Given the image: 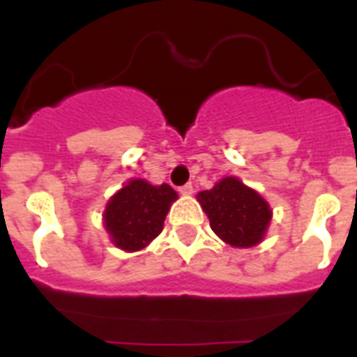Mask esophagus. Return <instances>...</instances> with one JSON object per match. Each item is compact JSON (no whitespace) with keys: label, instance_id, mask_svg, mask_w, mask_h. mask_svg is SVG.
Segmentation results:
<instances>
[{"label":"esophagus","instance_id":"34e87169","mask_svg":"<svg viewBox=\"0 0 357 357\" xmlns=\"http://www.w3.org/2000/svg\"><path fill=\"white\" fill-rule=\"evenodd\" d=\"M179 192H181L183 196H190L192 192H195V187H192L190 183H187V185H183V187H179Z\"/></svg>","mask_w":357,"mask_h":357}]
</instances>
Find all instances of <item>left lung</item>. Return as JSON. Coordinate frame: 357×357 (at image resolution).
<instances>
[{"label": "left lung", "mask_w": 357, "mask_h": 357, "mask_svg": "<svg viewBox=\"0 0 357 357\" xmlns=\"http://www.w3.org/2000/svg\"><path fill=\"white\" fill-rule=\"evenodd\" d=\"M198 202L209 218V226L234 248L259 244L271 226L268 202L235 176L222 178L209 190L198 192Z\"/></svg>", "instance_id": "8db88e82"}]
</instances>
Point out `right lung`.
<instances>
[{"label": "right lung", "instance_id": "obj_1", "mask_svg": "<svg viewBox=\"0 0 357 357\" xmlns=\"http://www.w3.org/2000/svg\"><path fill=\"white\" fill-rule=\"evenodd\" d=\"M176 200L178 192L170 185L129 179L107 202L103 228L116 248L139 252L161 234L165 217Z\"/></svg>", "mask_w": 357, "mask_h": 357}]
</instances>
